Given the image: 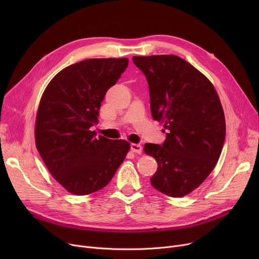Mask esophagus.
Instances as JSON below:
<instances>
[{
  "label": "esophagus",
  "instance_id": "obj_1",
  "mask_svg": "<svg viewBox=\"0 0 259 259\" xmlns=\"http://www.w3.org/2000/svg\"><path fill=\"white\" fill-rule=\"evenodd\" d=\"M131 150L134 152V153H138V154H141L142 153V150H143V147L140 145V144H131Z\"/></svg>",
  "mask_w": 259,
  "mask_h": 259
}]
</instances>
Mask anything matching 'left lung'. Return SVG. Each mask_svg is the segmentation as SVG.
Returning a JSON list of instances; mask_svg holds the SVG:
<instances>
[{
	"mask_svg": "<svg viewBox=\"0 0 259 259\" xmlns=\"http://www.w3.org/2000/svg\"><path fill=\"white\" fill-rule=\"evenodd\" d=\"M132 60L147 78L152 117L166 129L164 144L144 147L158 165L151 185L166 195L185 196L208 178L221 156L226 137L222 103L211 81L180 57Z\"/></svg>",
	"mask_w": 259,
	"mask_h": 259,
	"instance_id": "8db88e82",
	"label": "left lung"
}]
</instances>
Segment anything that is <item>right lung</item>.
<instances>
[{"label": "right lung", "instance_id": "add662e5", "mask_svg": "<svg viewBox=\"0 0 259 259\" xmlns=\"http://www.w3.org/2000/svg\"><path fill=\"white\" fill-rule=\"evenodd\" d=\"M128 59H89L66 67L40 99L35 145L49 172L68 192L103 189L124 161L130 144L97 137L101 103L128 66Z\"/></svg>", "mask_w": 259, "mask_h": 259}]
</instances>
